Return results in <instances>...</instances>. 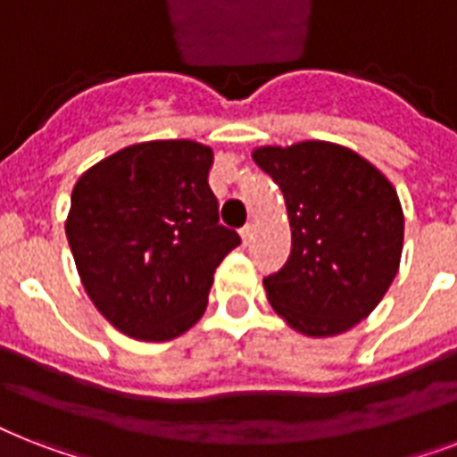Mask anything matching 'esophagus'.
<instances>
[{
	"mask_svg": "<svg viewBox=\"0 0 457 457\" xmlns=\"http://www.w3.org/2000/svg\"><path fill=\"white\" fill-rule=\"evenodd\" d=\"M239 235H242V242L249 244L251 237H253V225H246V228L239 229Z\"/></svg>",
	"mask_w": 457,
	"mask_h": 457,
	"instance_id": "1",
	"label": "esophagus"
}]
</instances>
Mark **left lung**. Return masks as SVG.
Returning a JSON list of instances; mask_svg holds the SVG:
<instances>
[{
	"instance_id": "obj_1",
	"label": "left lung",
	"mask_w": 457,
	"mask_h": 457,
	"mask_svg": "<svg viewBox=\"0 0 457 457\" xmlns=\"http://www.w3.org/2000/svg\"><path fill=\"white\" fill-rule=\"evenodd\" d=\"M251 156L285 194L292 228L289 261L263 279L272 311L312 339L348 332L375 311L401 265L396 189L368 158L322 139L256 146Z\"/></svg>"
}]
</instances>
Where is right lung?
Instances as JSON below:
<instances>
[{
    "mask_svg": "<svg viewBox=\"0 0 457 457\" xmlns=\"http://www.w3.org/2000/svg\"><path fill=\"white\" fill-rule=\"evenodd\" d=\"M213 149L192 139L139 142L82 172L66 237L95 308L139 341H170L201 320L215 268L239 246L218 225L208 187Z\"/></svg>",
    "mask_w": 457,
    "mask_h": 457,
    "instance_id": "right-lung-1",
    "label": "right lung"
}]
</instances>
